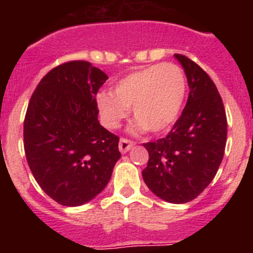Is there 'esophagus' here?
<instances>
[{"label": "esophagus", "mask_w": 253, "mask_h": 253, "mask_svg": "<svg viewBox=\"0 0 253 253\" xmlns=\"http://www.w3.org/2000/svg\"><path fill=\"white\" fill-rule=\"evenodd\" d=\"M133 146L134 142H131V140L129 139H125V138H122L119 142V151L122 152V153H126Z\"/></svg>", "instance_id": "esophagus-1"}]
</instances>
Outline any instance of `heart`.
I'll return each mask as SVG.
<instances>
[{
    "label": "heart",
    "mask_w": 253,
    "mask_h": 253,
    "mask_svg": "<svg viewBox=\"0 0 253 253\" xmlns=\"http://www.w3.org/2000/svg\"><path fill=\"white\" fill-rule=\"evenodd\" d=\"M186 97V78L182 69L173 63L156 64L129 73L116 82L110 91L96 96V105L104 125L119 128L131 107L135 122L131 133L147 129L161 133L178 118Z\"/></svg>",
    "instance_id": "1"
}]
</instances>
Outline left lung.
<instances>
[{"label": "left lung", "instance_id": "8db88e82", "mask_svg": "<svg viewBox=\"0 0 253 253\" xmlns=\"http://www.w3.org/2000/svg\"><path fill=\"white\" fill-rule=\"evenodd\" d=\"M175 58L186 75L189 99L166 138L143 144L149 160L142 176L154 195L184 204L204 191L222 163L227 116L211 78L185 55Z\"/></svg>", "mask_w": 253, "mask_h": 253}]
</instances>
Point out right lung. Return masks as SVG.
Returning <instances> with one entry per match:
<instances>
[{
	"label": "right lung",
	"instance_id": "right-lung-1",
	"mask_svg": "<svg viewBox=\"0 0 253 253\" xmlns=\"http://www.w3.org/2000/svg\"><path fill=\"white\" fill-rule=\"evenodd\" d=\"M107 76L73 60L46 73L24 122L26 160L44 193L64 207L99 195L120 158L119 138L100 125L96 93Z\"/></svg>",
	"mask_w": 253,
	"mask_h": 253
}]
</instances>
